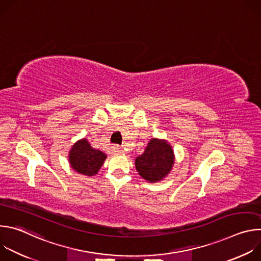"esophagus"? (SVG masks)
Here are the masks:
<instances>
[{
	"label": "esophagus",
	"instance_id": "obj_1",
	"mask_svg": "<svg viewBox=\"0 0 261 261\" xmlns=\"http://www.w3.org/2000/svg\"><path fill=\"white\" fill-rule=\"evenodd\" d=\"M113 150H114L116 153H119V154H122V153H124L123 147H121V146H119V145H115V146L113 147Z\"/></svg>",
	"mask_w": 261,
	"mask_h": 261
}]
</instances>
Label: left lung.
Returning a JSON list of instances; mask_svg holds the SVG:
<instances>
[{
  "label": "left lung",
  "instance_id": "obj_1",
  "mask_svg": "<svg viewBox=\"0 0 261 261\" xmlns=\"http://www.w3.org/2000/svg\"><path fill=\"white\" fill-rule=\"evenodd\" d=\"M174 163L172 146L165 139L153 138L144 152L136 157L135 167L138 174L148 182H157L168 175Z\"/></svg>",
  "mask_w": 261,
  "mask_h": 261
}]
</instances>
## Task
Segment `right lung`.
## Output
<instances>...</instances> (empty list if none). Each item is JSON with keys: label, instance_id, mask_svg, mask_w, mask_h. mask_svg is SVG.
Listing matches in <instances>:
<instances>
[{"label": "right lung", "instance_id": "obj_1", "mask_svg": "<svg viewBox=\"0 0 261 261\" xmlns=\"http://www.w3.org/2000/svg\"><path fill=\"white\" fill-rule=\"evenodd\" d=\"M68 158L71 168L83 175L93 176L100 170L106 155L92 147L87 138H83L72 145Z\"/></svg>", "mask_w": 261, "mask_h": 261}]
</instances>
